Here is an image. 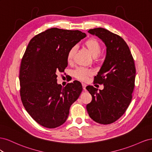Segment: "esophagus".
<instances>
[{
	"instance_id": "obj_1",
	"label": "esophagus",
	"mask_w": 152,
	"mask_h": 152,
	"mask_svg": "<svg viewBox=\"0 0 152 152\" xmlns=\"http://www.w3.org/2000/svg\"><path fill=\"white\" fill-rule=\"evenodd\" d=\"M86 86H87V85H86V84H82V87H83V89H84V91L86 90Z\"/></svg>"
}]
</instances>
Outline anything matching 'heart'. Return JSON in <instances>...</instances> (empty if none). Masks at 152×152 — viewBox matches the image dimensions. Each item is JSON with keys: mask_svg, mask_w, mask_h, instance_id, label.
I'll list each match as a JSON object with an SVG mask.
<instances>
[{"mask_svg": "<svg viewBox=\"0 0 152 152\" xmlns=\"http://www.w3.org/2000/svg\"><path fill=\"white\" fill-rule=\"evenodd\" d=\"M84 46L91 53L93 58H97L102 53V47L99 41L94 38H90L86 40L84 43ZM76 51V48L73 47L68 50L66 56V60L68 63H71L74 58ZM73 75L77 79L82 82H86L88 78L93 75V72L89 69L78 68L73 72Z\"/></svg>", "mask_w": 152, "mask_h": 152, "instance_id": "obj_1", "label": "heart"}]
</instances>
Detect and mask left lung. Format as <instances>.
Instances as JSON below:
<instances>
[{
    "label": "left lung",
    "instance_id": "1",
    "mask_svg": "<svg viewBox=\"0 0 152 152\" xmlns=\"http://www.w3.org/2000/svg\"><path fill=\"white\" fill-rule=\"evenodd\" d=\"M89 33L103 40L107 55L94 84H103L99 90L88 86L92 101L86 106L89 117L97 123L110 124L125 113L132 99L136 68L129 48L121 37L103 28L90 29Z\"/></svg>",
    "mask_w": 152,
    "mask_h": 152
}]
</instances>
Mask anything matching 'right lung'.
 I'll use <instances>...</instances> for the list:
<instances>
[{
  "mask_svg": "<svg viewBox=\"0 0 152 152\" xmlns=\"http://www.w3.org/2000/svg\"><path fill=\"white\" fill-rule=\"evenodd\" d=\"M86 37L79 30L52 28L35 35L27 46L20 70V96L26 112L43 127L65 123L70 106L82 91L77 80L63 87L56 72L68 65V50Z\"/></svg>",
  "mask_w": 152,
  "mask_h": 152,
  "instance_id": "add662e5",
  "label": "right lung"
}]
</instances>
